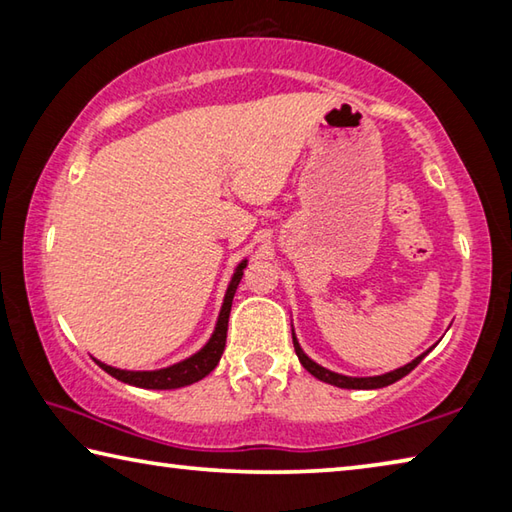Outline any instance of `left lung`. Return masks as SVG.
<instances>
[{
	"mask_svg": "<svg viewBox=\"0 0 512 512\" xmlns=\"http://www.w3.org/2000/svg\"><path fill=\"white\" fill-rule=\"evenodd\" d=\"M292 342H294V351H297L299 362L303 364V369L315 375L317 380L326 382V384H333V387H339V389H382V387H389V384L402 380L407 373L414 371L416 366L420 364V360H423V357L436 346L434 344L432 348H429V351L420 353L416 360H411L409 364L400 366V369H393V371L382 373V375H366V378H353V375H342V373L330 371V369H326V366L317 364L315 360H312V357H308L306 353H303L299 339H297V335H294V328H292Z\"/></svg>",
	"mask_w": 512,
	"mask_h": 512,
	"instance_id": "8db88e82",
	"label": "left lung"
}]
</instances>
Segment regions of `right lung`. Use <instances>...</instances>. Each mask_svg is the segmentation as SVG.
I'll return each mask as SVG.
<instances>
[{
    "mask_svg": "<svg viewBox=\"0 0 512 512\" xmlns=\"http://www.w3.org/2000/svg\"><path fill=\"white\" fill-rule=\"evenodd\" d=\"M245 267H247V258H242V261L236 265V270H233V274H231V281L227 285V292H224L222 306L218 312V321H215V328L209 337V342H206L197 353L188 355L186 360L164 366V369H155V371L116 369V366L96 360V357H94V362L101 366L105 373H110L112 378L130 384V387H139V389L166 391V389H179V387H188V384H193V382H200L215 369V366H218L220 357L224 353L233 294H236V290H238L242 274H245Z\"/></svg>",
    "mask_w": 512,
    "mask_h": 512,
    "instance_id": "obj_1",
    "label": "right lung"
}]
</instances>
